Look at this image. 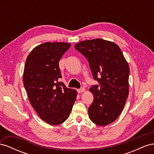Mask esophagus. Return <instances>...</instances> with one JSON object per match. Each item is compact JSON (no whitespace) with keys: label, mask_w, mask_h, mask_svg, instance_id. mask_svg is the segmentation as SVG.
Instances as JSON below:
<instances>
[{"label":"esophagus","mask_w":154,"mask_h":154,"mask_svg":"<svg viewBox=\"0 0 154 154\" xmlns=\"http://www.w3.org/2000/svg\"><path fill=\"white\" fill-rule=\"evenodd\" d=\"M77 91L78 93H81V92H85V88L83 87H82L80 88H79V89H77Z\"/></svg>","instance_id":"esophagus-1"}]
</instances>
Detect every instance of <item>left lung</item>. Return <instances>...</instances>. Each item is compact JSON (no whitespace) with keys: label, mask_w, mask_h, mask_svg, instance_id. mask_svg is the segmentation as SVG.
I'll return each instance as SVG.
<instances>
[{"label":"left lung","mask_w":154,"mask_h":154,"mask_svg":"<svg viewBox=\"0 0 154 154\" xmlns=\"http://www.w3.org/2000/svg\"><path fill=\"white\" fill-rule=\"evenodd\" d=\"M74 48L87 59L93 78L99 83L89 89L94 100L88 107V116L96 125H109L122 112L128 96V62L112 42L92 39L80 42Z\"/></svg>","instance_id":"1"}]
</instances>
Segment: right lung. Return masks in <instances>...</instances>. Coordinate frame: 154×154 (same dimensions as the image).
I'll list each match as a JSON object with an SVG mask.
<instances>
[{
    "label": "right lung",
    "mask_w": 154,
    "mask_h": 154,
    "mask_svg": "<svg viewBox=\"0 0 154 154\" xmlns=\"http://www.w3.org/2000/svg\"><path fill=\"white\" fill-rule=\"evenodd\" d=\"M71 47L65 42H45L27 56L23 83L31 105L39 117L51 125L66 121L75 102L77 92L60 82L59 61Z\"/></svg>",
    "instance_id": "obj_1"
}]
</instances>
